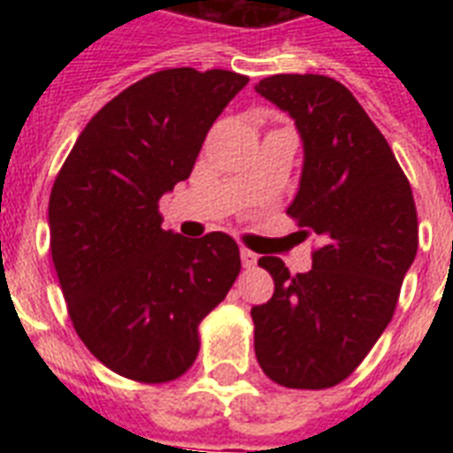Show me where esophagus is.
<instances>
[{
    "label": "esophagus",
    "mask_w": 453,
    "mask_h": 453,
    "mask_svg": "<svg viewBox=\"0 0 453 453\" xmlns=\"http://www.w3.org/2000/svg\"><path fill=\"white\" fill-rule=\"evenodd\" d=\"M240 256H242V263H244V268H254L256 263H258V256H256L254 251H249V249H242Z\"/></svg>",
    "instance_id": "1"
}]
</instances>
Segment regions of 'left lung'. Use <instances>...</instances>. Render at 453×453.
<instances>
[{"mask_svg":"<svg viewBox=\"0 0 453 453\" xmlns=\"http://www.w3.org/2000/svg\"><path fill=\"white\" fill-rule=\"evenodd\" d=\"M256 94L296 124L303 169L287 213L322 240L308 273L291 275L275 256L258 261L275 294L251 308L256 359L280 386L322 390L348 379L393 319L418 249L414 195L341 81L273 74Z\"/></svg>","mask_w":453,"mask_h":453,"instance_id":"obj_1","label":"left lung"}]
</instances>
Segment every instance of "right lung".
Returning <instances> with one entry per match:
<instances>
[{
  "label": "right lung",
  "mask_w": 453,
  "mask_h": 453,
  "mask_svg": "<svg viewBox=\"0 0 453 453\" xmlns=\"http://www.w3.org/2000/svg\"><path fill=\"white\" fill-rule=\"evenodd\" d=\"M249 77L162 70L103 105L49 199L53 268L74 329L119 376L166 383L192 366L199 322L240 275L226 233L164 230L159 197L190 176L206 134Z\"/></svg>",
  "instance_id": "obj_1"
}]
</instances>
